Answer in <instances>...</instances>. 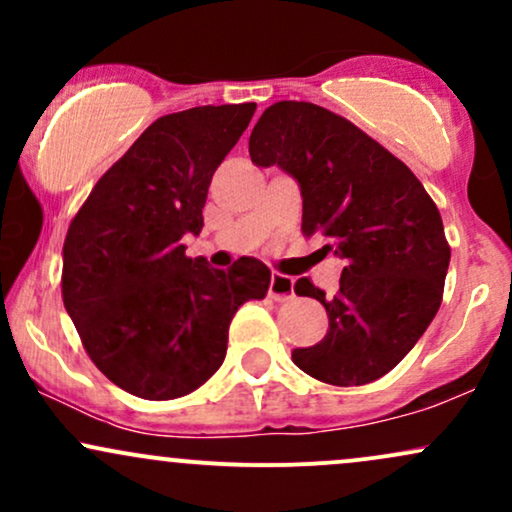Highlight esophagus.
I'll use <instances>...</instances> for the list:
<instances>
[{
  "mask_svg": "<svg viewBox=\"0 0 512 512\" xmlns=\"http://www.w3.org/2000/svg\"><path fill=\"white\" fill-rule=\"evenodd\" d=\"M269 298H274V301L284 303V301H291L293 298V279L286 274H272V281H269Z\"/></svg>",
  "mask_w": 512,
  "mask_h": 512,
  "instance_id": "obj_1",
  "label": "esophagus"
}]
</instances>
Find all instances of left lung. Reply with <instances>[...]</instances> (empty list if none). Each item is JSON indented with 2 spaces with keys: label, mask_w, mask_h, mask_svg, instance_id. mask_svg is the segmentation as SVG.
Segmentation results:
<instances>
[{
  "label": "left lung",
  "mask_w": 512,
  "mask_h": 512,
  "mask_svg": "<svg viewBox=\"0 0 512 512\" xmlns=\"http://www.w3.org/2000/svg\"><path fill=\"white\" fill-rule=\"evenodd\" d=\"M255 166H281L301 185L305 238L322 236L344 260L332 298L308 276L298 296L330 317L320 344L293 363L327 385L383 378L414 349L443 301L450 245L419 178L346 117L305 101L264 110L250 134Z\"/></svg>",
  "instance_id": "8db88e82"
}]
</instances>
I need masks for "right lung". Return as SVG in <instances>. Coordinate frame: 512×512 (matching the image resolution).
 Wrapping results in <instances>:
<instances>
[{
  "label": "right lung",
  "mask_w": 512,
  "mask_h": 512,
  "mask_svg": "<svg viewBox=\"0 0 512 512\" xmlns=\"http://www.w3.org/2000/svg\"><path fill=\"white\" fill-rule=\"evenodd\" d=\"M255 103L158 117L96 182L64 238L62 301L88 358L134 397L178 399L219 370L228 327L272 272L240 257L223 272L187 257L202 209Z\"/></svg>",
  "instance_id": "right-lung-1"
}]
</instances>
